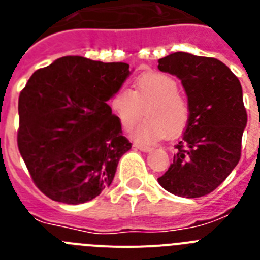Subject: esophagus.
<instances>
[{
	"label": "esophagus",
	"mask_w": 260,
	"mask_h": 260,
	"mask_svg": "<svg viewBox=\"0 0 260 260\" xmlns=\"http://www.w3.org/2000/svg\"><path fill=\"white\" fill-rule=\"evenodd\" d=\"M134 147L135 148H138V150L143 151V152H150V151L152 150L150 146H144V144H139V143H134Z\"/></svg>",
	"instance_id": "obj_1"
}]
</instances>
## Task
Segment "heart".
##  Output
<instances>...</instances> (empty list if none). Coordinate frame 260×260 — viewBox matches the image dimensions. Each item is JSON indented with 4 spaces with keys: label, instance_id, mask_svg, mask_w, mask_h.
<instances>
[{
    "label": "heart",
    "instance_id": "1",
    "mask_svg": "<svg viewBox=\"0 0 260 260\" xmlns=\"http://www.w3.org/2000/svg\"><path fill=\"white\" fill-rule=\"evenodd\" d=\"M110 108L125 130H132L143 117L147 118L134 130L139 142H155L165 135L177 137L189 123V103L178 92V84L162 73H147L137 78L134 91L119 88L110 98Z\"/></svg>",
    "mask_w": 260,
    "mask_h": 260
}]
</instances>
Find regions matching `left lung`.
<instances>
[{"label": "left lung", "instance_id": "8db88e82", "mask_svg": "<svg viewBox=\"0 0 260 260\" xmlns=\"http://www.w3.org/2000/svg\"><path fill=\"white\" fill-rule=\"evenodd\" d=\"M157 68L180 78L190 107L189 123L174 146L173 162L157 181L178 197H204L240 161L247 122L242 87L231 69L212 57L176 52L158 59Z\"/></svg>", "mask_w": 260, "mask_h": 260}]
</instances>
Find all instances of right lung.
Listing matches in <instances>:
<instances>
[{"instance_id":"1","label":"right lung","mask_w":260,"mask_h":260,"mask_svg":"<svg viewBox=\"0 0 260 260\" xmlns=\"http://www.w3.org/2000/svg\"><path fill=\"white\" fill-rule=\"evenodd\" d=\"M128 74L125 62L66 56L36 70L20 91L18 148L48 198L86 203L112 183L132 143L108 100Z\"/></svg>"}]
</instances>
